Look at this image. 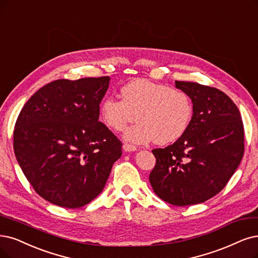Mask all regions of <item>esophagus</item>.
<instances>
[{"label":"esophagus","instance_id":"obj_1","mask_svg":"<svg viewBox=\"0 0 258 258\" xmlns=\"http://www.w3.org/2000/svg\"><path fill=\"white\" fill-rule=\"evenodd\" d=\"M123 150L125 151V152H134V151H136V150H137V148H136L135 146L130 145V144H124V146H123Z\"/></svg>","mask_w":258,"mask_h":258}]
</instances>
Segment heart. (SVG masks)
Returning a JSON list of instances; mask_svg holds the SVG:
<instances>
[{
	"label": "heart",
	"mask_w": 258,
	"mask_h": 258,
	"mask_svg": "<svg viewBox=\"0 0 258 258\" xmlns=\"http://www.w3.org/2000/svg\"><path fill=\"white\" fill-rule=\"evenodd\" d=\"M120 93L121 100L107 97L102 101L100 114L103 122L116 132L124 131L137 119L136 125L124 135L131 142L171 144L184 134L191 121V99L180 89L135 79L122 86Z\"/></svg>",
	"instance_id": "heart-1"
}]
</instances>
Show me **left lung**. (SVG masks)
Here are the masks:
<instances>
[{
	"label": "left lung",
	"instance_id": "1",
	"mask_svg": "<svg viewBox=\"0 0 258 258\" xmlns=\"http://www.w3.org/2000/svg\"><path fill=\"white\" fill-rule=\"evenodd\" d=\"M175 87L191 99L192 118L173 145L152 151L156 165L149 179L161 200L186 206L225 187L242 159L244 132L239 110L221 90L179 81Z\"/></svg>",
	"mask_w": 258,
	"mask_h": 258
}]
</instances>
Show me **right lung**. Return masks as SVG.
Returning <instances> with one entry per match:
<instances>
[{
  "instance_id": "add662e5",
  "label": "right lung",
  "mask_w": 258,
  "mask_h": 258,
  "mask_svg": "<svg viewBox=\"0 0 258 258\" xmlns=\"http://www.w3.org/2000/svg\"><path fill=\"white\" fill-rule=\"evenodd\" d=\"M109 81L51 82L19 113L15 155L35 191L52 204L79 208L91 202L122 155V142L99 121Z\"/></svg>"
}]
</instances>
